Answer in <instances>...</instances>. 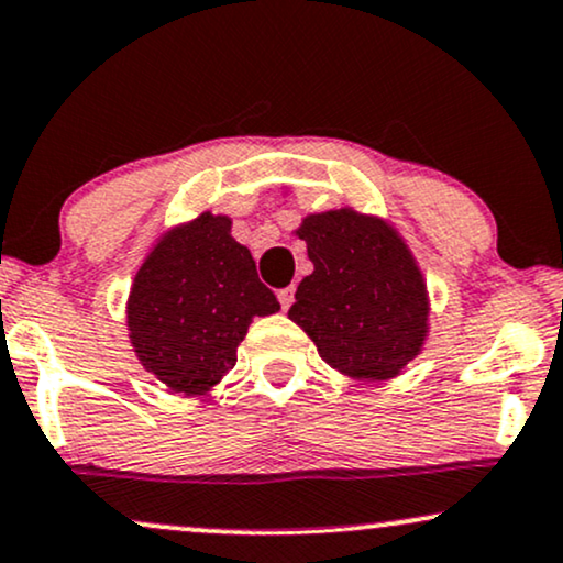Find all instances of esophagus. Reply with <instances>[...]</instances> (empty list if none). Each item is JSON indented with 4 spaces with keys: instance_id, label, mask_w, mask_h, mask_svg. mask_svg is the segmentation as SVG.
<instances>
[{
    "instance_id": "obj_1",
    "label": "esophagus",
    "mask_w": 563,
    "mask_h": 563,
    "mask_svg": "<svg viewBox=\"0 0 563 563\" xmlns=\"http://www.w3.org/2000/svg\"><path fill=\"white\" fill-rule=\"evenodd\" d=\"M277 301H280V307H283V309H290V307H294V301H296V288H294V286H288V288H280V290H277Z\"/></svg>"
}]
</instances>
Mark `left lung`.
<instances>
[{"label":"left lung","mask_w":563,"mask_h":563,"mask_svg":"<svg viewBox=\"0 0 563 563\" xmlns=\"http://www.w3.org/2000/svg\"><path fill=\"white\" fill-rule=\"evenodd\" d=\"M299 239L314 273L288 317L330 367L356 380H390L428 335V290L396 230L354 209L309 214Z\"/></svg>","instance_id":"1"}]
</instances>
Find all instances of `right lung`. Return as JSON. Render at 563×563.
Masks as SVG:
<instances>
[{"label": "right lung", "mask_w": 563, "mask_h": 563, "mask_svg": "<svg viewBox=\"0 0 563 563\" xmlns=\"http://www.w3.org/2000/svg\"><path fill=\"white\" fill-rule=\"evenodd\" d=\"M280 309L222 214L170 230L135 273L128 330L135 356L173 393L201 396L235 367L254 317Z\"/></svg>", "instance_id": "1"}]
</instances>
